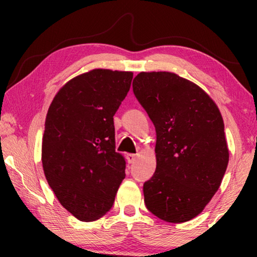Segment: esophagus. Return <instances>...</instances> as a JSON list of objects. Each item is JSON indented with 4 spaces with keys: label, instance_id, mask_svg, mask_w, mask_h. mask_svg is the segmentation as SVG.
<instances>
[{
    "label": "esophagus",
    "instance_id": "obj_1",
    "mask_svg": "<svg viewBox=\"0 0 257 257\" xmlns=\"http://www.w3.org/2000/svg\"><path fill=\"white\" fill-rule=\"evenodd\" d=\"M125 158H127V162L129 164H132V163L135 162V161L137 160V155L136 154H127V156H125Z\"/></svg>",
    "mask_w": 257,
    "mask_h": 257
}]
</instances>
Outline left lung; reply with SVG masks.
<instances>
[{
  "mask_svg": "<svg viewBox=\"0 0 257 257\" xmlns=\"http://www.w3.org/2000/svg\"><path fill=\"white\" fill-rule=\"evenodd\" d=\"M134 94L156 132V170L144 184L147 210L181 223L201 213L227 170L224 123L213 99L173 72H141Z\"/></svg>",
  "mask_w": 257,
  "mask_h": 257,
  "instance_id": "8db88e82",
  "label": "left lung"
}]
</instances>
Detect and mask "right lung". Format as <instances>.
Instances as JSON below:
<instances>
[{
    "label": "right lung",
    "mask_w": 257,
    "mask_h": 257,
    "mask_svg": "<svg viewBox=\"0 0 257 257\" xmlns=\"http://www.w3.org/2000/svg\"><path fill=\"white\" fill-rule=\"evenodd\" d=\"M132 80L130 71L94 69L69 80L47 111L43 170L61 205L80 221L110 211L125 177L113 115Z\"/></svg>",
    "instance_id": "right-lung-1"
}]
</instances>
